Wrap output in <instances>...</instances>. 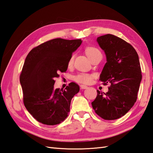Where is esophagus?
<instances>
[{
  "mask_svg": "<svg viewBox=\"0 0 153 153\" xmlns=\"http://www.w3.org/2000/svg\"><path fill=\"white\" fill-rule=\"evenodd\" d=\"M80 88L82 89H86L88 88V87L85 85H80Z\"/></svg>",
  "mask_w": 153,
  "mask_h": 153,
  "instance_id": "obj_1",
  "label": "esophagus"
}]
</instances>
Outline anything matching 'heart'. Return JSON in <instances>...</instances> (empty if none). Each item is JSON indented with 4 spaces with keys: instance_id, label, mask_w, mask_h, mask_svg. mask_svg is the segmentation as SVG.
<instances>
[{
    "instance_id": "b5f03b06",
    "label": "heart",
    "mask_w": 153,
    "mask_h": 153,
    "mask_svg": "<svg viewBox=\"0 0 153 153\" xmlns=\"http://www.w3.org/2000/svg\"><path fill=\"white\" fill-rule=\"evenodd\" d=\"M85 53L87 55V56L89 57L91 60H93L94 58H97L99 56H101L102 54L100 53V51L98 49V48L94 47H87L85 48ZM74 56H71L68 62V66L71 67L73 64L74 62ZM93 76L91 75L88 74H85V73H80L79 74L76 75V76H74V80L76 82L80 83H83V84H87L89 83L92 80Z\"/></svg>"
}]
</instances>
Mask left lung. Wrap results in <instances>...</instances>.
Listing matches in <instances>:
<instances>
[{"instance_id":"left-lung-1","label":"left lung","mask_w":153,"mask_h":153,"mask_svg":"<svg viewBox=\"0 0 153 153\" xmlns=\"http://www.w3.org/2000/svg\"><path fill=\"white\" fill-rule=\"evenodd\" d=\"M97 41L106 57L99 80L111 85L106 93L97 90L91 105L102 118L116 120L124 116L137 100L142 79L139 56L130 44L114 35L100 36Z\"/></svg>"}]
</instances>
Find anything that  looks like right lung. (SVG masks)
Listing matches in <instances>:
<instances>
[{
  "label": "right lung",
  "instance_id": "1",
  "mask_svg": "<svg viewBox=\"0 0 153 153\" xmlns=\"http://www.w3.org/2000/svg\"><path fill=\"white\" fill-rule=\"evenodd\" d=\"M82 39L57 38L33 48L25 58L19 77L24 103L33 118L43 124H59L67 118L71 99L79 87L71 82L65 89H54V77L68 69V62Z\"/></svg>",
  "mask_w": 153,
  "mask_h": 153
}]
</instances>
